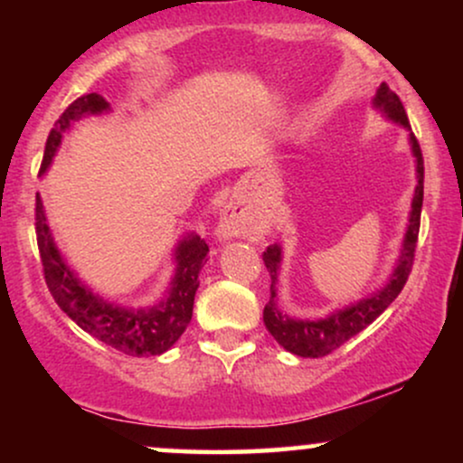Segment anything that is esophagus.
<instances>
[{"instance_id": "1", "label": "esophagus", "mask_w": 463, "mask_h": 463, "mask_svg": "<svg viewBox=\"0 0 463 463\" xmlns=\"http://www.w3.org/2000/svg\"><path fill=\"white\" fill-rule=\"evenodd\" d=\"M250 228H252V222H250L246 206H243L239 200H235L231 202V204L224 209V213H222L220 226H217V235L220 237L248 235Z\"/></svg>"}]
</instances>
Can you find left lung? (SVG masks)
Segmentation results:
<instances>
[{"instance_id":"left-lung-1","label":"left lung","mask_w":463,"mask_h":463,"mask_svg":"<svg viewBox=\"0 0 463 463\" xmlns=\"http://www.w3.org/2000/svg\"><path fill=\"white\" fill-rule=\"evenodd\" d=\"M374 104L379 106L390 119L398 121L405 128H409V119L405 113V106H402L401 98L392 91L390 87L383 82L376 91ZM411 150L416 156V172H418V184L416 194H413L411 202V215H409V226L405 232V243H402L401 259L392 274V279L387 280V285L379 294L370 296V298L357 302V305L348 307V309L333 313V316L324 317V320H294V317L283 316L276 307V269L280 263V248L279 246H268L263 252L265 268H268L269 276H272V285H269V302L263 309V322L268 326V331L274 335L276 342L280 344L289 353L298 354V357H324V354H331L333 350L348 342L350 337L364 331L365 326H370L376 317L383 313L392 302L396 300V296L401 294L402 287H405L409 274H411L413 257H416V243H418V232H420V213H422V195H424V158L422 150H420V143L416 135L411 132Z\"/></svg>"}]
</instances>
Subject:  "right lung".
Wrapping results in <instances>:
<instances>
[{"mask_svg": "<svg viewBox=\"0 0 463 463\" xmlns=\"http://www.w3.org/2000/svg\"><path fill=\"white\" fill-rule=\"evenodd\" d=\"M106 109H109V102L99 98L98 93H89L69 104L47 137L41 174L52 163V156L61 146L62 132L69 128V124L82 115L102 113ZM34 220L36 243H39L47 289L54 296L56 305L82 331L98 337L106 346L132 354V357L161 354L178 342L180 335L189 326L191 316H194V298L200 285L198 274L202 265L206 263V257H209V246H206L204 239L189 237L180 243L176 250V276L172 280V289L161 302L147 307V309L130 311L109 305V302L93 296L91 289L80 285L76 276L69 272L65 261L61 259V252L52 241L39 195H36Z\"/></svg>", "mask_w": 463, "mask_h": 463, "instance_id": "obj_1", "label": "right lung"}]
</instances>
